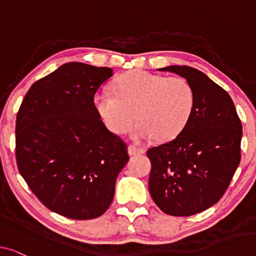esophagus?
Segmentation results:
<instances>
[{
  "instance_id": "34e87169",
  "label": "esophagus",
  "mask_w": 256,
  "mask_h": 256,
  "mask_svg": "<svg viewBox=\"0 0 256 256\" xmlns=\"http://www.w3.org/2000/svg\"><path fill=\"white\" fill-rule=\"evenodd\" d=\"M146 150L143 148H140V146H136L134 144H129L128 146V154L130 156H135V155H141V154H144Z\"/></svg>"
}]
</instances>
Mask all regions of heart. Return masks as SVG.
Masks as SVG:
<instances>
[{
  "instance_id": "1",
  "label": "heart",
  "mask_w": 256,
  "mask_h": 256,
  "mask_svg": "<svg viewBox=\"0 0 256 256\" xmlns=\"http://www.w3.org/2000/svg\"><path fill=\"white\" fill-rule=\"evenodd\" d=\"M94 104L110 132L121 134L134 124L132 138L160 141L174 138L190 118L194 94L190 84L180 76L135 71L116 82V92L98 90Z\"/></svg>"
}]
</instances>
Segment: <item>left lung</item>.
<instances>
[{"mask_svg": "<svg viewBox=\"0 0 256 256\" xmlns=\"http://www.w3.org/2000/svg\"><path fill=\"white\" fill-rule=\"evenodd\" d=\"M158 70L186 79L194 104L172 141L146 152L149 191L164 213L188 216L211 208L226 192L240 163L242 126L228 93L205 73L180 65Z\"/></svg>", "mask_w": 256, "mask_h": 256, "instance_id": "8db88e82", "label": "left lung"}]
</instances>
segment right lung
Segmentation results:
<instances>
[{"mask_svg": "<svg viewBox=\"0 0 256 256\" xmlns=\"http://www.w3.org/2000/svg\"><path fill=\"white\" fill-rule=\"evenodd\" d=\"M110 68L66 62L34 84L16 118V160L34 196L74 220L102 216L114 198L127 146L100 120L94 96Z\"/></svg>", "mask_w": 256, "mask_h": 256, "instance_id": "obj_1", "label": "right lung"}]
</instances>
